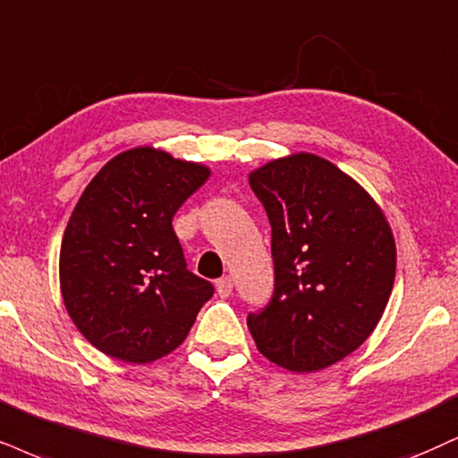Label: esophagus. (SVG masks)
I'll use <instances>...</instances> for the list:
<instances>
[{"instance_id":"1","label":"esophagus","mask_w":458,"mask_h":458,"mask_svg":"<svg viewBox=\"0 0 458 458\" xmlns=\"http://www.w3.org/2000/svg\"><path fill=\"white\" fill-rule=\"evenodd\" d=\"M216 293L223 299H227L231 293H233V280L229 278V276H225V278H220L218 282H216Z\"/></svg>"}]
</instances>
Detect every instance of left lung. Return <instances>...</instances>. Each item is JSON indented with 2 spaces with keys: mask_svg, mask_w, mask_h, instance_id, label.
<instances>
[{
  "mask_svg": "<svg viewBox=\"0 0 458 458\" xmlns=\"http://www.w3.org/2000/svg\"><path fill=\"white\" fill-rule=\"evenodd\" d=\"M272 225L274 295L248 314L259 352L297 374L354 352L391 297L397 250L369 193L323 157L297 152L248 176Z\"/></svg>",
  "mask_w": 458,
  "mask_h": 458,
  "instance_id": "obj_1",
  "label": "left lung"
}]
</instances>
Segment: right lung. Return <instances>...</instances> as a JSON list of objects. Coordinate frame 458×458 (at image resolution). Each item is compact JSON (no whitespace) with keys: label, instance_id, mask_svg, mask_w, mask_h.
<instances>
[{"label":"right lung","instance_id":"1","mask_svg":"<svg viewBox=\"0 0 458 458\" xmlns=\"http://www.w3.org/2000/svg\"><path fill=\"white\" fill-rule=\"evenodd\" d=\"M210 176L199 163L140 146L89 182L59 255L67 314L95 348L150 363L189 335L214 286L186 269L174 214Z\"/></svg>","mask_w":458,"mask_h":458}]
</instances>
